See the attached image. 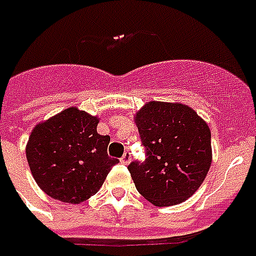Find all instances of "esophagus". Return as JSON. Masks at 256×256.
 <instances>
[{
	"instance_id": "obj_1",
	"label": "esophagus",
	"mask_w": 256,
	"mask_h": 256,
	"mask_svg": "<svg viewBox=\"0 0 256 256\" xmlns=\"http://www.w3.org/2000/svg\"><path fill=\"white\" fill-rule=\"evenodd\" d=\"M130 160H132V155H130V152H128V151H126V152L122 155V158H120V162H122L123 165H128Z\"/></svg>"
}]
</instances>
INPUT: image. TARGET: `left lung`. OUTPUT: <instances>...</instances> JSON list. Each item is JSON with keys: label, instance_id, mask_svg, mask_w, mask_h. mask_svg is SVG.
I'll list each match as a JSON object with an SVG mask.
<instances>
[{"label": "left lung", "instance_id": "obj_1", "mask_svg": "<svg viewBox=\"0 0 256 256\" xmlns=\"http://www.w3.org/2000/svg\"><path fill=\"white\" fill-rule=\"evenodd\" d=\"M146 159L128 166L136 188L155 206H170L196 192L212 164L210 130L183 104L151 101L136 114Z\"/></svg>", "mask_w": 256, "mask_h": 256}]
</instances>
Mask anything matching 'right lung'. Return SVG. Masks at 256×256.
I'll list each match as a JSON object with an SVG mask.
<instances>
[{
	"mask_svg": "<svg viewBox=\"0 0 256 256\" xmlns=\"http://www.w3.org/2000/svg\"><path fill=\"white\" fill-rule=\"evenodd\" d=\"M100 119L78 108H68L30 134L26 158L36 183L62 202L80 204L94 196L112 166L110 136L97 133Z\"/></svg>",
	"mask_w": 256,
	"mask_h": 256,
	"instance_id": "right-lung-1",
	"label": "right lung"
}]
</instances>
